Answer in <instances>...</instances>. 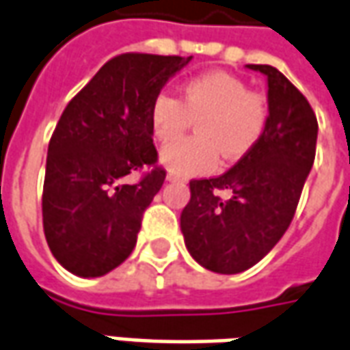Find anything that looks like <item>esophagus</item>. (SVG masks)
I'll return each mask as SVG.
<instances>
[{
    "instance_id": "1",
    "label": "esophagus",
    "mask_w": 350,
    "mask_h": 350,
    "mask_svg": "<svg viewBox=\"0 0 350 350\" xmlns=\"http://www.w3.org/2000/svg\"><path fill=\"white\" fill-rule=\"evenodd\" d=\"M167 180H170V183H177V180H183V177L177 175V173H173V171H170V173H167Z\"/></svg>"
}]
</instances>
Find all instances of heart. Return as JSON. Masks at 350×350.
I'll list each match as a JSON object with an SVG mask.
<instances>
[{"label": "heart", "mask_w": 350, "mask_h": 350, "mask_svg": "<svg viewBox=\"0 0 350 350\" xmlns=\"http://www.w3.org/2000/svg\"><path fill=\"white\" fill-rule=\"evenodd\" d=\"M152 135L160 143L179 139L196 120L198 137L165 146L161 163L180 177L209 173L226 160H238L261 141L269 122V105L261 93L247 91L240 78L207 72L190 78L180 98L160 91L148 112Z\"/></svg>", "instance_id": "heart-1"}]
</instances>
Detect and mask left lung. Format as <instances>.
<instances>
[{
  "instance_id": "obj_1",
  "label": "left lung",
  "mask_w": 350,
  "mask_h": 350,
  "mask_svg": "<svg viewBox=\"0 0 350 350\" xmlns=\"http://www.w3.org/2000/svg\"><path fill=\"white\" fill-rule=\"evenodd\" d=\"M269 81V122L261 141L234 167L190 180L180 230L190 255L219 274L259 262L288 230L314 163L318 122L308 100L280 70L247 64ZM229 192L221 199L218 190Z\"/></svg>"
}]
</instances>
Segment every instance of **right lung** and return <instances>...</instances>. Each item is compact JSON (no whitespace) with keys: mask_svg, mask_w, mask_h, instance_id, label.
Masks as SVG:
<instances>
[{"mask_svg":"<svg viewBox=\"0 0 350 350\" xmlns=\"http://www.w3.org/2000/svg\"><path fill=\"white\" fill-rule=\"evenodd\" d=\"M192 57L124 53L72 98L51 135L43 183V232L72 274L97 278L131 255L146 207L160 192L148 112ZM143 170L137 183H127Z\"/></svg>","mask_w":350,"mask_h":350,"instance_id":"right-lung-1","label":"right lung"}]
</instances>
